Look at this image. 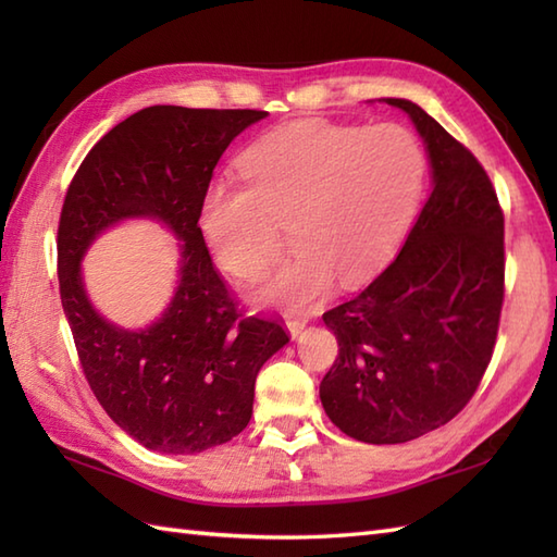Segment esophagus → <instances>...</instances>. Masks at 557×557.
<instances>
[{"mask_svg":"<svg viewBox=\"0 0 557 557\" xmlns=\"http://www.w3.org/2000/svg\"><path fill=\"white\" fill-rule=\"evenodd\" d=\"M306 330V321H299V318H294V321H287V333L292 335V339H299Z\"/></svg>","mask_w":557,"mask_h":557,"instance_id":"esophagus-1","label":"esophagus"}]
</instances>
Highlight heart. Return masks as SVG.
I'll use <instances>...</instances> for the list:
<instances>
[{"instance_id": "heart-1", "label": "heart", "mask_w": 557, "mask_h": 557, "mask_svg": "<svg viewBox=\"0 0 557 557\" xmlns=\"http://www.w3.org/2000/svg\"><path fill=\"white\" fill-rule=\"evenodd\" d=\"M244 180L212 182L198 232L218 268L251 280L277 256L272 220L289 222L294 253L248 292L260 309L301 313L339 280L359 287L405 239L425 184V152L395 124L373 128L301 120L248 148Z\"/></svg>"}]
</instances>
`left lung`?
<instances>
[{
	"mask_svg": "<svg viewBox=\"0 0 557 557\" xmlns=\"http://www.w3.org/2000/svg\"><path fill=\"white\" fill-rule=\"evenodd\" d=\"M425 146L431 194L397 258L359 297L323 315L339 354L321 383L342 433L409 443L467 407L493 357L503 309V210L479 160L405 98Z\"/></svg>",
	"mask_w": 557,
	"mask_h": 557,
	"instance_id": "obj_1",
	"label": "left lung"
}]
</instances>
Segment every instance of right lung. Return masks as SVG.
<instances>
[{"label":"right lung","mask_w":557,"mask_h":557,"mask_svg":"<svg viewBox=\"0 0 557 557\" xmlns=\"http://www.w3.org/2000/svg\"><path fill=\"white\" fill-rule=\"evenodd\" d=\"M258 110L156 104L104 134L81 162L59 218V294L92 395L148 449L196 455L239 435L263 363L287 345L277 321L242 318L198 232L200 196L222 152ZM126 219L168 226L181 248L177 287L146 329L112 324L91 306L79 263Z\"/></svg>","instance_id":"1"}]
</instances>
